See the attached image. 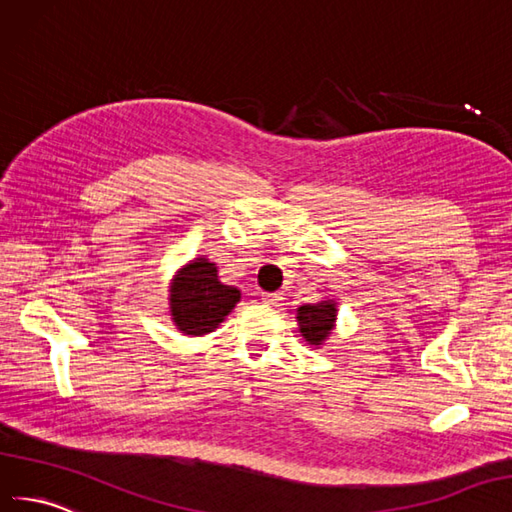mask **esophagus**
<instances>
[{
    "label": "esophagus",
    "mask_w": 512,
    "mask_h": 512,
    "mask_svg": "<svg viewBox=\"0 0 512 512\" xmlns=\"http://www.w3.org/2000/svg\"><path fill=\"white\" fill-rule=\"evenodd\" d=\"M261 302L268 304V306H281L283 296L281 294H261Z\"/></svg>",
    "instance_id": "obj_1"
}]
</instances>
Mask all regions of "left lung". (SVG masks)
Masks as SVG:
<instances>
[{"mask_svg": "<svg viewBox=\"0 0 512 512\" xmlns=\"http://www.w3.org/2000/svg\"><path fill=\"white\" fill-rule=\"evenodd\" d=\"M337 319V304L324 300L317 304H304L298 309V324L302 337L311 345H321Z\"/></svg>", "mask_w": 512, "mask_h": 512, "instance_id": "obj_1", "label": "left lung"}]
</instances>
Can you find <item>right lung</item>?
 Wrapping results in <instances>:
<instances>
[{"instance_id": "obj_1", "label": "right lung", "mask_w": 512, "mask_h": 512, "mask_svg": "<svg viewBox=\"0 0 512 512\" xmlns=\"http://www.w3.org/2000/svg\"><path fill=\"white\" fill-rule=\"evenodd\" d=\"M169 300L175 326L191 337H201L231 313L240 302V291L218 281L216 266L199 257L175 276Z\"/></svg>"}]
</instances>
